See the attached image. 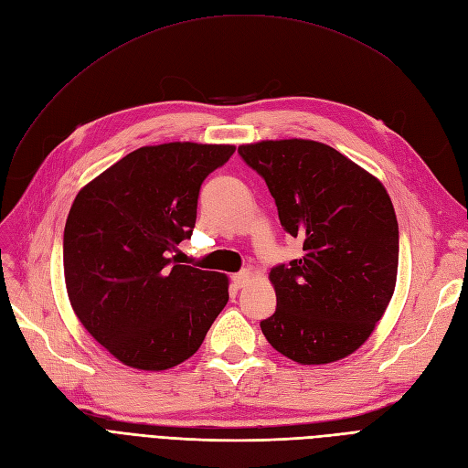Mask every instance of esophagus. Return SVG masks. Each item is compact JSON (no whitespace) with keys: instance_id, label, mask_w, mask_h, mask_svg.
Masks as SVG:
<instances>
[{"instance_id":"esophagus-1","label":"esophagus","mask_w":468,"mask_h":468,"mask_svg":"<svg viewBox=\"0 0 468 468\" xmlns=\"http://www.w3.org/2000/svg\"><path fill=\"white\" fill-rule=\"evenodd\" d=\"M248 282H250V271H239V273H234V275H232V285H234L236 289L246 287Z\"/></svg>"}]
</instances>
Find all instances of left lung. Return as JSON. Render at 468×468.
Here are the masks:
<instances>
[{
  "label": "left lung",
  "mask_w": 468,
  "mask_h": 468,
  "mask_svg": "<svg viewBox=\"0 0 468 468\" xmlns=\"http://www.w3.org/2000/svg\"><path fill=\"white\" fill-rule=\"evenodd\" d=\"M267 183L279 220L303 239V258L271 269L277 294L261 332L282 356L322 365L365 344L392 299L399 222L387 189L314 140H265L238 148Z\"/></svg>",
  "instance_id": "left-lung-1"
}]
</instances>
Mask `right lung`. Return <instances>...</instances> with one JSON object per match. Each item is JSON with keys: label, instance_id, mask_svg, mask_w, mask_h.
<instances>
[{"label": "right lung", "instance_id": "add662e5", "mask_svg": "<svg viewBox=\"0 0 468 468\" xmlns=\"http://www.w3.org/2000/svg\"><path fill=\"white\" fill-rule=\"evenodd\" d=\"M234 146H144L83 187L64 229V277L80 322L111 356L143 371L189 359L229 303L222 273L172 258L189 239L208 174Z\"/></svg>", "mask_w": 468, "mask_h": 468}]
</instances>
